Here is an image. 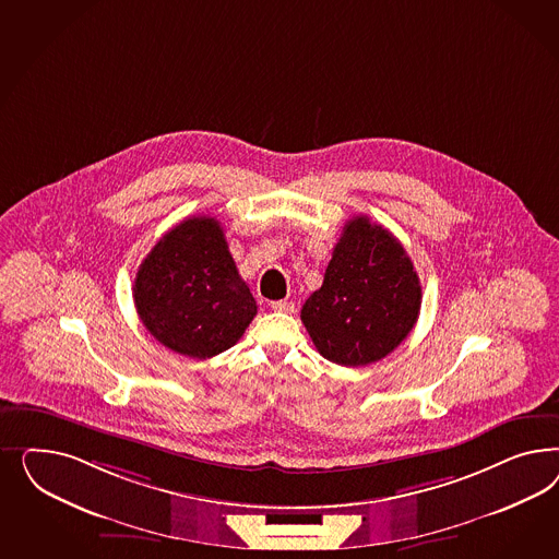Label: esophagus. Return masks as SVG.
I'll return each mask as SVG.
<instances>
[{"instance_id": "esophagus-1", "label": "esophagus", "mask_w": 559, "mask_h": 559, "mask_svg": "<svg viewBox=\"0 0 559 559\" xmlns=\"http://www.w3.org/2000/svg\"><path fill=\"white\" fill-rule=\"evenodd\" d=\"M271 307L274 311H285V313H293L295 311V304L293 301H272Z\"/></svg>"}]
</instances>
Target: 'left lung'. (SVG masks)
Returning a JSON list of instances; mask_svg holds the SVG:
<instances>
[{
	"label": "left lung",
	"mask_w": 559,
	"mask_h": 559,
	"mask_svg": "<svg viewBox=\"0 0 559 559\" xmlns=\"http://www.w3.org/2000/svg\"><path fill=\"white\" fill-rule=\"evenodd\" d=\"M420 278L404 246L383 225H344L322 287L301 309L318 353L342 367H365L393 353L418 320Z\"/></svg>",
	"instance_id": "obj_1"
}]
</instances>
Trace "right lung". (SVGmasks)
<instances>
[{"mask_svg": "<svg viewBox=\"0 0 559 559\" xmlns=\"http://www.w3.org/2000/svg\"><path fill=\"white\" fill-rule=\"evenodd\" d=\"M133 299L153 338L190 358L231 348L258 313L223 227L209 215L178 223L153 246L136 271Z\"/></svg>", "mask_w": 559, "mask_h": 559, "instance_id": "1", "label": "right lung"}]
</instances>
